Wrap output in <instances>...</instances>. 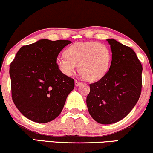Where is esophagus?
<instances>
[{
	"label": "esophagus",
	"instance_id": "obj_1",
	"mask_svg": "<svg viewBox=\"0 0 153 153\" xmlns=\"http://www.w3.org/2000/svg\"><path fill=\"white\" fill-rule=\"evenodd\" d=\"M80 84H81V82H80V81H78V80H75V85L76 86V87L79 86Z\"/></svg>",
	"mask_w": 153,
	"mask_h": 153
}]
</instances>
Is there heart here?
Returning a JSON list of instances; mask_svg holds the SVG:
<instances>
[{"instance_id": "1", "label": "heart", "mask_w": 153, "mask_h": 153, "mask_svg": "<svg viewBox=\"0 0 153 153\" xmlns=\"http://www.w3.org/2000/svg\"><path fill=\"white\" fill-rule=\"evenodd\" d=\"M111 52L107 46L96 42H78L65 50V56H60L56 63L63 74L71 76L77 64L83 78L90 81L97 80L109 70Z\"/></svg>"}]
</instances>
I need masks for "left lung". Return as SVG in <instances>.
Returning a JSON list of instances; mask_svg holds the SVG:
<instances>
[{"label":"left lung","instance_id":"obj_1","mask_svg":"<svg viewBox=\"0 0 153 153\" xmlns=\"http://www.w3.org/2000/svg\"><path fill=\"white\" fill-rule=\"evenodd\" d=\"M109 70L97 82L90 84L87 97L89 113L102 124L116 123L128 114L140 96L143 67L134 51L113 39Z\"/></svg>","mask_w":153,"mask_h":153}]
</instances>
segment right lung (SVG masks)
I'll list each match as a JSON object with an SVG mask.
<instances>
[{"label": "right lung", "mask_w": 153, "mask_h": 153, "mask_svg": "<svg viewBox=\"0 0 153 153\" xmlns=\"http://www.w3.org/2000/svg\"><path fill=\"white\" fill-rule=\"evenodd\" d=\"M68 40H39L23 46L10 63L11 94L22 115L37 123L55 119L62 111L74 80L63 74L56 61Z\"/></svg>", "instance_id": "1"}]
</instances>
